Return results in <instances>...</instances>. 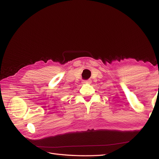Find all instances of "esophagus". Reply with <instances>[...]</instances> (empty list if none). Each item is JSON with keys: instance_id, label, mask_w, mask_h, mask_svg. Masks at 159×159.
I'll use <instances>...</instances> for the list:
<instances>
[{"instance_id": "1", "label": "esophagus", "mask_w": 159, "mask_h": 159, "mask_svg": "<svg viewBox=\"0 0 159 159\" xmlns=\"http://www.w3.org/2000/svg\"><path fill=\"white\" fill-rule=\"evenodd\" d=\"M84 84H91V80H84L83 81Z\"/></svg>"}]
</instances>
